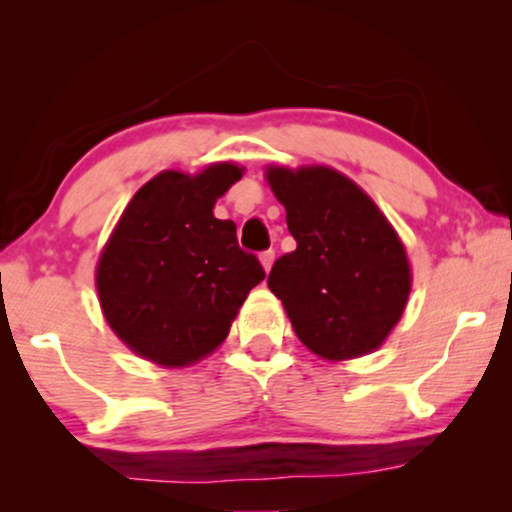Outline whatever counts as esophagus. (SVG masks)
<instances>
[{
	"instance_id": "1",
	"label": "esophagus",
	"mask_w": 512,
	"mask_h": 512,
	"mask_svg": "<svg viewBox=\"0 0 512 512\" xmlns=\"http://www.w3.org/2000/svg\"><path fill=\"white\" fill-rule=\"evenodd\" d=\"M261 263H263V270H265V272H270L272 263H275V251H272V249L263 251V254H261Z\"/></svg>"
}]
</instances>
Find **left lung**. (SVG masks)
Returning <instances> with one entry per match:
<instances>
[{
	"label": "left lung",
	"instance_id": "1",
	"mask_svg": "<svg viewBox=\"0 0 512 512\" xmlns=\"http://www.w3.org/2000/svg\"><path fill=\"white\" fill-rule=\"evenodd\" d=\"M265 177L298 244L268 277L298 340L328 361L370 354L410 296V263L396 230L331 167H268Z\"/></svg>",
	"mask_w": 512,
	"mask_h": 512
}]
</instances>
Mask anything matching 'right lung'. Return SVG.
Here are the masks:
<instances>
[{"label":"right lung","instance_id":"obj_1","mask_svg":"<svg viewBox=\"0 0 512 512\" xmlns=\"http://www.w3.org/2000/svg\"><path fill=\"white\" fill-rule=\"evenodd\" d=\"M242 170L209 165L200 174L160 172L125 207L97 263L107 324L144 359L181 368L226 340L249 291L265 279L240 249L233 221L214 205Z\"/></svg>","mask_w":512,"mask_h":512}]
</instances>
